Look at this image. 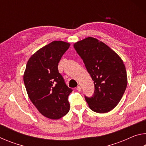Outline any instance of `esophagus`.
Returning <instances> with one entry per match:
<instances>
[{"mask_svg": "<svg viewBox=\"0 0 146 146\" xmlns=\"http://www.w3.org/2000/svg\"><path fill=\"white\" fill-rule=\"evenodd\" d=\"M76 90H77L78 91H81V87H80V86H77V87H76Z\"/></svg>", "mask_w": 146, "mask_h": 146, "instance_id": "34e87169", "label": "esophagus"}]
</instances>
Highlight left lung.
Here are the masks:
<instances>
[{
	"mask_svg": "<svg viewBox=\"0 0 146 146\" xmlns=\"http://www.w3.org/2000/svg\"><path fill=\"white\" fill-rule=\"evenodd\" d=\"M94 81L95 91L85 99L91 110L105 113L119 103L127 87L126 70L122 59L104 42L88 37L73 45Z\"/></svg>",
	"mask_w": 146,
	"mask_h": 146,
	"instance_id": "left-lung-1",
	"label": "left lung"
}]
</instances>
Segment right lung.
<instances>
[{"label":"right lung","instance_id":"1","mask_svg":"<svg viewBox=\"0 0 146 146\" xmlns=\"http://www.w3.org/2000/svg\"><path fill=\"white\" fill-rule=\"evenodd\" d=\"M70 44L53 41L32 55L26 64L24 82L29 99L42 115L57 120L70 111L68 96L73 90L66 86L58 64Z\"/></svg>","mask_w":146,"mask_h":146}]
</instances>
